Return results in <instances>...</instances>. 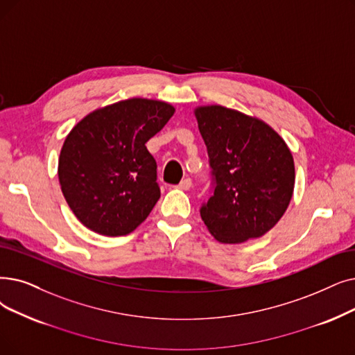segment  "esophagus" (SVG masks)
<instances>
[{
    "instance_id": "esophagus-1",
    "label": "esophagus",
    "mask_w": 355,
    "mask_h": 355,
    "mask_svg": "<svg viewBox=\"0 0 355 355\" xmlns=\"http://www.w3.org/2000/svg\"><path fill=\"white\" fill-rule=\"evenodd\" d=\"M177 187L181 189V190H189L191 187V180L190 178H184Z\"/></svg>"
}]
</instances>
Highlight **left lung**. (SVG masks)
I'll use <instances>...</instances> for the list:
<instances>
[{
    "label": "left lung",
    "mask_w": 355,
    "mask_h": 355,
    "mask_svg": "<svg viewBox=\"0 0 355 355\" xmlns=\"http://www.w3.org/2000/svg\"><path fill=\"white\" fill-rule=\"evenodd\" d=\"M207 146L213 194L200 209L222 243L259 238L282 219L295 189V162L267 123L222 105L194 110Z\"/></svg>",
    "instance_id": "obj_1"
}]
</instances>
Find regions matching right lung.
<instances>
[{
    "label": "right lung",
    "mask_w": 355,
    "mask_h": 355,
    "mask_svg": "<svg viewBox=\"0 0 355 355\" xmlns=\"http://www.w3.org/2000/svg\"><path fill=\"white\" fill-rule=\"evenodd\" d=\"M174 112L158 100H123L89 113L69 132L58 177L68 206L92 232L128 235L157 205V162L145 144Z\"/></svg>",
    "instance_id": "obj_1"
}]
</instances>
